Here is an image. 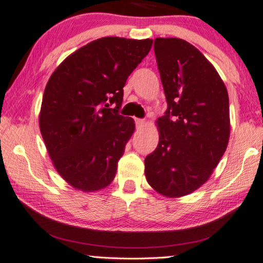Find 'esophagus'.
Returning a JSON list of instances; mask_svg holds the SVG:
<instances>
[{"label":"esophagus","instance_id":"34e87169","mask_svg":"<svg viewBox=\"0 0 263 263\" xmlns=\"http://www.w3.org/2000/svg\"><path fill=\"white\" fill-rule=\"evenodd\" d=\"M136 126H137V127H142V126H144V124H145V121L143 120V119H136Z\"/></svg>","mask_w":263,"mask_h":263}]
</instances>
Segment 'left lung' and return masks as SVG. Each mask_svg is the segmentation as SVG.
I'll list each match as a JSON object with an SVG mask.
<instances>
[{
  "label": "left lung",
  "mask_w": 263,
  "mask_h": 263,
  "mask_svg": "<svg viewBox=\"0 0 263 263\" xmlns=\"http://www.w3.org/2000/svg\"><path fill=\"white\" fill-rule=\"evenodd\" d=\"M154 52L167 109L156 121L159 144L145 156V177L165 197H183L208 181L224 154L228 93L211 63L189 42L158 37Z\"/></svg>",
  "instance_id": "left-lung-1"
}]
</instances>
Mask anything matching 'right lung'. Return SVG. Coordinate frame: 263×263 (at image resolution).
<instances>
[{
	"mask_svg": "<svg viewBox=\"0 0 263 263\" xmlns=\"http://www.w3.org/2000/svg\"><path fill=\"white\" fill-rule=\"evenodd\" d=\"M153 40L102 37L55 69L42 98L40 129L58 174L76 189L95 192L115 177L135 131L119 114L124 86Z\"/></svg>",
	"mask_w": 263,
	"mask_h": 263,
	"instance_id": "add662e5",
	"label": "right lung"
}]
</instances>
